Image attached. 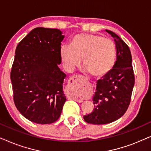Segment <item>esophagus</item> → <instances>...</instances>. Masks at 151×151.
Segmentation results:
<instances>
[{
  "label": "esophagus",
  "mask_w": 151,
  "mask_h": 151,
  "mask_svg": "<svg viewBox=\"0 0 151 151\" xmlns=\"http://www.w3.org/2000/svg\"><path fill=\"white\" fill-rule=\"evenodd\" d=\"M69 89L70 91V96L72 99L78 102H81L82 99L78 94V92L82 89V84L81 82V78L80 76H75L70 79Z\"/></svg>",
  "instance_id": "34e87169"
}]
</instances>
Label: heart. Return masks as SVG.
<instances>
[{
	"instance_id": "b5f03b06",
	"label": "heart",
	"mask_w": 151,
	"mask_h": 151,
	"mask_svg": "<svg viewBox=\"0 0 151 151\" xmlns=\"http://www.w3.org/2000/svg\"><path fill=\"white\" fill-rule=\"evenodd\" d=\"M60 57L65 67L71 70L80 65L95 77L104 76L112 69L116 58V49L111 39L94 34H78L70 47L64 45Z\"/></svg>"
}]
</instances>
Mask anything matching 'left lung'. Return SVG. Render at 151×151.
I'll return each mask as SVG.
<instances>
[{"instance_id": "8db88e82", "label": "left lung", "mask_w": 151, "mask_h": 151, "mask_svg": "<svg viewBox=\"0 0 151 151\" xmlns=\"http://www.w3.org/2000/svg\"><path fill=\"white\" fill-rule=\"evenodd\" d=\"M114 38L116 61L113 69L98 80L93 98V111L84 116L86 122L105 124L113 122L124 114L131 102L135 84L129 47L114 32L106 30Z\"/></svg>"}]
</instances>
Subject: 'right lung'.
<instances>
[{
	"mask_svg": "<svg viewBox=\"0 0 151 151\" xmlns=\"http://www.w3.org/2000/svg\"><path fill=\"white\" fill-rule=\"evenodd\" d=\"M58 29L35 28L18 43L11 78L15 106L31 122L47 124L60 116L66 97L65 73L60 69L61 42Z\"/></svg>",
	"mask_w": 151,
	"mask_h": 151,
	"instance_id": "1",
	"label": "right lung"
}]
</instances>
